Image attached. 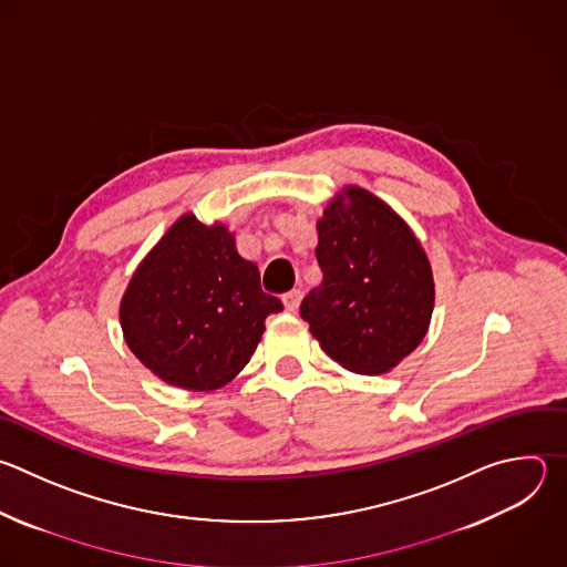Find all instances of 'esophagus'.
Instances as JSON below:
<instances>
[{"label":"esophagus","mask_w":567,"mask_h":567,"mask_svg":"<svg viewBox=\"0 0 567 567\" xmlns=\"http://www.w3.org/2000/svg\"><path fill=\"white\" fill-rule=\"evenodd\" d=\"M300 298H302V291L300 289H291L282 296V302H285V309L287 311H296L298 305H300Z\"/></svg>","instance_id":"34e87169"}]
</instances>
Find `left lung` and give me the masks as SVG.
Segmentation results:
<instances>
[{
  "label": "left lung",
  "mask_w": 567,
  "mask_h": 567,
  "mask_svg": "<svg viewBox=\"0 0 567 567\" xmlns=\"http://www.w3.org/2000/svg\"><path fill=\"white\" fill-rule=\"evenodd\" d=\"M322 282L300 316L329 358L355 373H385L425 338L434 309L430 260L401 216L347 186L318 220Z\"/></svg>",
  "instance_id": "obj_1"
}]
</instances>
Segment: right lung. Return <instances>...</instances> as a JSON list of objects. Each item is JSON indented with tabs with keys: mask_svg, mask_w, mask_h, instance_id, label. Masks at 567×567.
<instances>
[{
	"mask_svg": "<svg viewBox=\"0 0 567 567\" xmlns=\"http://www.w3.org/2000/svg\"><path fill=\"white\" fill-rule=\"evenodd\" d=\"M260 271L223 225L182 216L133 274L120 320L126 344L168 385L209 392L249 362L269 313Z\"/></svg>",
	"mask_w": 567,
	"mask_h": 567,
	"instance_id": "1",
	"label": "right lung"
}]
</instances>
